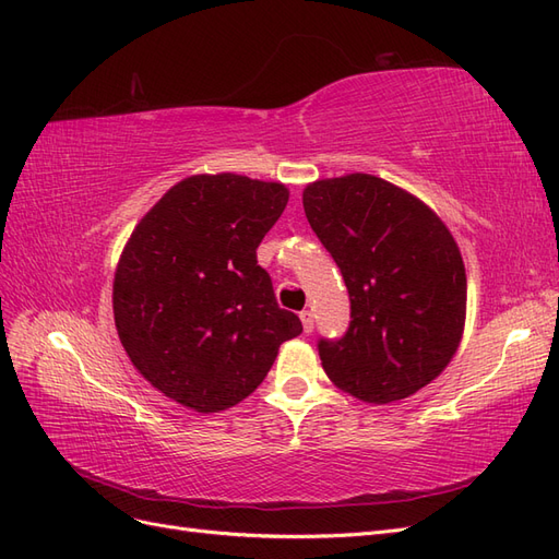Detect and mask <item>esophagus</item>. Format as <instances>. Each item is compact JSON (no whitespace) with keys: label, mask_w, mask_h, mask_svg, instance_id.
I'll use <instances>...</instances> for the list:
<instances>
[{"label":"esophagus","mask_w":559,"mask_h":559,"mask_svg":"<svg viewBox=\"0 0 559 559\" xmlns=\"http://www.w3.org/2000/svg\"><path fill=\"white\" fill-rule=\"evenodd\" d=\"M299 318H301V325H305V332H311L313 330V313L311 311H301Z\"/></svg>","instance_id":"34e87169"}]
</instances>
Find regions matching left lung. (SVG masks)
<instances>
[{
	"mask_svg": "<svg viewBox=\"0 0 559 559\" xmlns=\"http://www.w3.org/2000/svg\"><path fill=\"white\" fill-rule=\"evenodd\" d=\"M305 213L350 299L340 340L318 356L340 389L393 403L433 381L466 321V269L442 219L401 187L354 173L305 189Z\"/></svg>",
	"mask_w": 559,
	"mask_h": 559,
	"instance_id": "8db88e82",
	"label": "left lung"
}]
</instances>
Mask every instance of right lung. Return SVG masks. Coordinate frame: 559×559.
Returning <instances> with one entry per match:
<instances>
[{
    "label": "right lung",
    "mask_w": 559,
    "mask_h": 559,
    "mask_svg": "<svg viewBox=\"0 0 559 559\" xmlns=\"http://www.w3.org/2000/svg\"><path fill=\"white\" fill-rule=\"evenodd\" d=\"M288 189L243 175H194L140 219L115 276V323L152 386L219 412L262 384L301 321L278 307L258 246Z\"/></svg>",
    "instance_id": "right-lung-1"
}]
</instances>
